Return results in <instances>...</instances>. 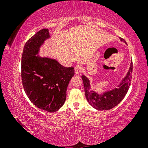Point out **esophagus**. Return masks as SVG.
<instances>
[{"instance_id":"obj_1","label":"esophagus","mask_w":148,"mask_h":148,"mask_svg":"<svg viewBox=\"0 0 148 148\" xmlns=\"http://www.w3.org/2000/svg\"><path fill=\"white\" fill-rule=\"evenodd\" d=\"M74 71H75V73L76 74H79L80 72L82 71V66L80 65H76L74 68Z\"/></svg>"}]
</instances>
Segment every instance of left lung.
I'll return each mask as SVG.
<instances>
[{
  "mask_svg": "<svg viewBox=\"0 0 148 148\" xmlns=\"http://www.w3.org/2000/svg\"><path fill=\"white\" fill-rule=\"evenodd\" d=\"M119 38L121 41L125 42L123 38ZM132 72V61L127 76L122 80L121 83H120L118 88L104 92L102 95H99L93 91H89L91 89L89 79L86 76L82 75V78L84 82L85 95L89 104L97 110H108L116 106L123 99L128 91L131 85Z\"/></svg>",
  "mask_w": 148,
  "mask_h": 148,
  "instance_id": "obj_1",
  "label": "left lung"
}]
</instances>
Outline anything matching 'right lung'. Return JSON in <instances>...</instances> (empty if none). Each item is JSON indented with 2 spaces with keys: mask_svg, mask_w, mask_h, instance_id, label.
<instances>
[{
  "mask_svg": "<svg viewBox=\"0 0 148 148\" xmlns=\"http://www.w3.org/2000/svg\"><path fill=\"white\" fill-rule=\"evenodd\" d=\"M49 31L37 32L25 45L21 57V79L30 101L38 108L55 112L64 104L67 87L74 75V67H64L56 59L36 56Z\"/></svg>",
  "mask_w": 148,
  "mask_h": 148,
  "instance_id": "add662e5",
  "label": "right lung"
}]
</instances>
